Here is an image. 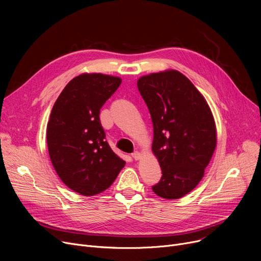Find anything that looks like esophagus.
I'll return each instance as SVG.
<instances>
[{
	"label": "esophagus",
	"instance_id": "obj_1",
	"mask_svg": "<svg viewBox=\"0 0 261 261\" xmlns=\"http://www.w3.org/2000/svg\"><path fill=\"white\" fill-rule=\"evenodd\" d=\"M131 156H132L133 160L136 161V160H139L141 158V153L139 151H134L133 153H131Z\"/></svg>",
	"mask_w": 261,
	"mask_h": 261
}]
</instances>
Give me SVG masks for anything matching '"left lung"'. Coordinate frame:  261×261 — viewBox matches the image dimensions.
<instances>
[{"instance_id": "obj_1", "label": "left lung", "mask_w": 261, "mask_h": 261, "mask_svg": "<svg viewBox=\"0 0 261 261\" xmlns=\"http://www.w3.org/2000/svg\"><path fill=\"white\" fill-rule=\"evenodd\" d=\"M138 88L153 125L152 151L162 177L152 186L164 199H179L201 181L217 144L211 109L191 81L177 71L143 76Z\"/></svg>"}]
</instances>
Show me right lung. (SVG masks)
<instances>
[{
    "mask_svg": "<svg viewBox=\"0 0 261 261\" xmlns=\"http://www.w3.org/2000/svg\"><path fill=\"white\" fill-rule=\"evenodd\" d=\"M121 79L82 74L65 86L55 102L46 140L53 166L61 181L82 196H94L115 181L126 162L106 141L99 113Z\"/></svg>",
    "mask_w": 261,
    "mask_h": 261,
    "instance_id": "right-lung-1",
    "label": "right lung"
}]
</instances>
